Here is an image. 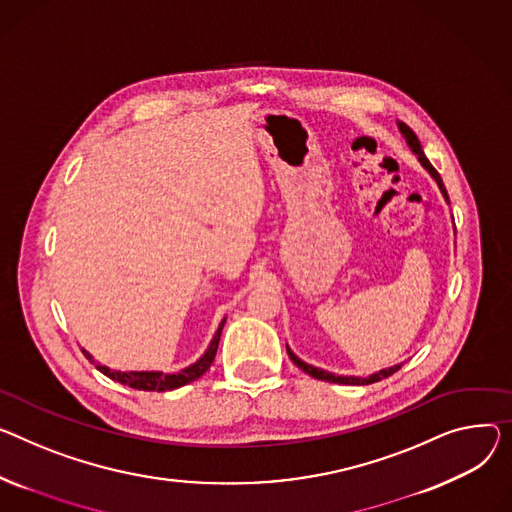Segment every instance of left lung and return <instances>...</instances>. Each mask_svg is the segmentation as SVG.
Returning <instances> with one entry per match:
<instances>
[{"mask_svg": "<svg viewBox=\"0 0 512 512\" xmlns=\"http://www.w3.org/2000/svg\"><path fill=\"white\" fill-rule=\"evenodd\" d=\"M397 127H399V131H401V135L405 138V142H407V146H410V150L418 156V162L428 170L430 173V177L436 181V185H438V189H440V193H442V197L447 199V203H449V195H447V189H445V185H442V179H440V175L436 173L434 170V166L428 162V158H426V154H424V150H422V146H420V140L416 138V133L407 127L405 123H401V121H397ZM286 350H288V356H290V360L298 366V368H302L306 374H311L313 379H319V381H327V383H339V385H370V383H377V381H383V379H387V377H391L393 372H397L401 366H403V362L401 364H395V366H389V368H383V370H379V372H372V374H368V377H346V374H335V372H329V370H323V368H317V366H313V364H306L304 360H300L288 346H286Z\"/></svg>", "mask_w": 512, "mask_h": 512, "instance_id": "8db88e82", "label": "left lung"}]
</instances>
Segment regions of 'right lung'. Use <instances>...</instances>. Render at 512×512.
Wrapping results in <instances>:
<instances>
[{
	"label": "right lung",
	"mask_w": 512,
	"mask_h": 512,
	"mask_svg": "<svg viewBox=\"0 0 512 512\" xmlns=\"http://www.w3.org/2000/svg\"><path fill=\"white\" fill-rule=\"evenodd\" d=\"M226 323V317L222 319V323L218 325L212 342L208 346V350L203 352L193 364L181 368L179 372H162V370H111L109 366H102V364H96L92 354L84 352V356L102 372L105 377L121 383V385H127L131 389H138V391H173V389H179L191 381H197L203 372H206L214 358H216V352H218V344H220V335H222V327Z\"/></svg>",
	"instance_id": "obj_1"
}]
</instances>
